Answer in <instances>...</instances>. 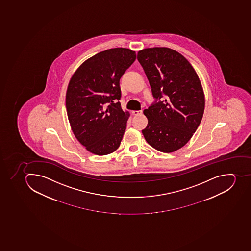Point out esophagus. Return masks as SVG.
<instances>
[{"label":"esophagus","instance_id":"obj_1","mask_svg":"<svg viewBox=\"0 0 251 251\" xmlns=\"http://www.w3.org/2000/svg\"><path fill=\"white\" fill-rule=\"evenodd\" d=\"M143 111L142 110H139V111H132L131 113H132L134 116H139V115H141Z\"/></svg>","mask_w":251,"mask_h":251}]
</instances>
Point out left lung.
Segmentation results:
<instances>
[{"mask_svg": "<svg viewBox=\"0 0 251 251\" xmlns=\"http://www.w3.org/2000/svg\"><path fill=\"white\" fill-rule=\"evenodd\" d=\"M137 58L153 98L164 96L143 111L148 120L143 136L159 151H176L190 140L203 117L205 99L201 80L190 62L171 48H145Z\"/></svg>", "mask_w": 251, "mask_h": 251, "instance_id": "8db88e82", "label": "left lung"}]
</instances>
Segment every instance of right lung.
<instances>
[{"mask_svg":"<svg viewBox=\"0 0 251 251\" xmlns=\"http://www.w3.org/2000/svg\"><path fill=\"white\" fill-rule=\"evenodd\" d=\"M136 58L127 48H111L88 58L77 69L66 94L74 135L90 153L106 155L118 149L130 113L124 112L120 79Z\"/></svg>","mask_w":251,"mask_h":251,"instance_id":"obj_1","label":"right lung"}]
</instances>
